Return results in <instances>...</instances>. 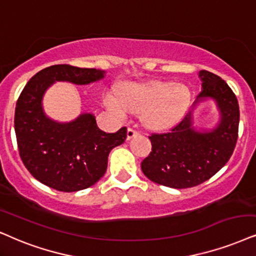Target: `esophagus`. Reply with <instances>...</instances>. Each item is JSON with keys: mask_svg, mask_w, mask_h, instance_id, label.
Segmentation results:
<instances>
[{"mask_svg": "<svg viewBox=\"0 0 256 256\" xmlns=\"http://www.w3.org/2000/svg\"><path fill=\"white\" fill-rule=\"evenodd\" d=\"M137 134H138V131H136L134 128H128V139L134 138V136H137Z\"/></svg>", "mask_w": 256, "mask_h": 256, "instance_id": "34e87169", "label": "esophagus"}]
</instances>
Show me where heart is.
I'll list each match as a JSON object with an SVG mask.
<instances>
[{
  "label": "heart",
  "mask_w": 256,
  "mask_h": 256,
  "mask_svg": "<svg viewBox=\"0 0 256 256\" xmlns=\"http://www.w3.org/2000/svg\"><path fill=\"white\" fill-rule=\"evenodd\" d=\"M192 102L189 87L170 82L128 84L119 96L106 93L104 104L112 113L124 118L128 110L140 113V120L152 130H164L180 120Z\"/></svg>",
  "instance_id": "1"
}]
</instances>
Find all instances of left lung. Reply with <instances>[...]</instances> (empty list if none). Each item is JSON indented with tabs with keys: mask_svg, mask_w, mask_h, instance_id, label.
<instances>
[{
	"mask_svg": "<svg viewBox=\"0 0 256 256\" xmlns=\"http://www.w3.org/2000/svg\"><path fill=\"white\" fill-rule=\"evenodd\" d=\"M202 90L192 110L166 134H151L152 151L142 162V171L152 182L174 189L192 188L208 180L232 157L238 140L240 110L230 87L218 76L200 70ZM210 98L219 110L218 125L197 130L192 112L200 102Z\"/></svg>",
	"mask_w": 256,
	"mask_h": 256,
	"instance_id": "8db88e82",
	"label": "left lung"
}]
</instances>
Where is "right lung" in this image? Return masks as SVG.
I'll use <instances>...</instances> for the list:
<instances>
[{"label":"right lung","instance_id":"right-lung-1","mask_svg":"<svg viewBox=\"0 0 256 256\" xmlns=\"http://www.w3.org/2000/svg\"><path fill=\"white\" fill-rule=\"evenodd\" d=\"M105 70L54 64L32 78L18 96L14 126L24 166L44 186L64 192L92 186L104 176L113 148L126 139V128L106 134L92 113L60 122L44 111V93L56 82L88 85L104 79Z\"/></svg>","mask_w":256,"mask_h":256}]
</instances>
